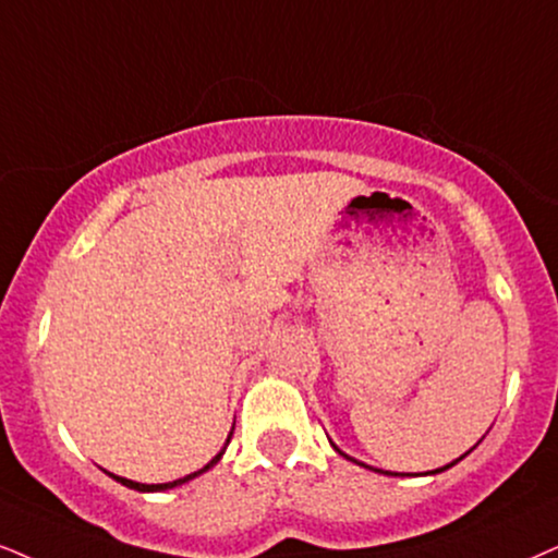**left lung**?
I'll return each instance as SVG.
<instances>
[{"label":"left lung","instance_id":"left-lung-1","mask_svg":"<svg viewBox=\"0 0 558 558\" xmlns=\"http://www.w3.org/2000/svg\"><path fill=\"white\" fill-rule=\"evenodd\" d=\"M331 446H335V442H331ZM335 450H337V453H342V450L337 448V446H335ZM342 456H344V453H342ZM344 458H348V456H344ZM461 458H463V456H461ZM461 458H456V461H453V463H448V466H442V469H437V471H429V474H440V471H446V469H450V466H456V463L461 461ZM350 461H352V458H350ZM355 463H357V461H355ZM376 471H378V469H376ZM380 474H384V471H380ZM386 474H389V471H386Z\"/></svg>","mask_w":558,"mask_h":558}]
</instances>
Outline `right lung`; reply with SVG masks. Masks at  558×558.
Here are the masks:
<instances>
[{"mask_svg": "<svg viewBox=\"0 0 558 558\" xmlns=\"http://www.w3.org/2000/svg\"><path fill=\"white\" fill-rule=\"evenodd\" d=\"M223 450H227V448H223ZM223 450H221V453H218V456H214V461L206 463V466H203L201 471H195V474H187V476H182V478H174V482H167V484H138V482H131V478H123V476H116V474H110V476L116 478V482H121L123 486H129V489H136V492H165V489H174V486L185 484V482H190V478L201 476L203 471H208L210 466H216V463L221 461Z\"/></svg>", "mask_w": 558, "mask_h": 558, "instance_id": "obj_1", "label": "right lung"}]
</instances>
